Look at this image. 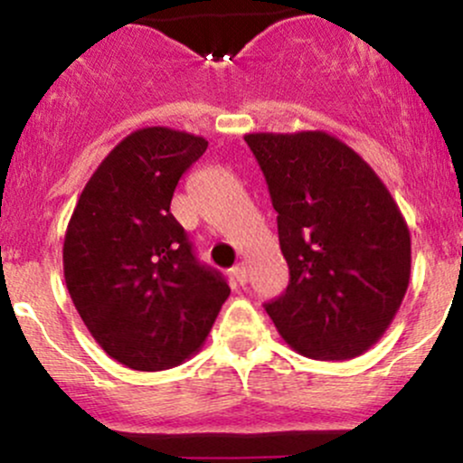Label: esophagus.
Instances as JSON below:
<instances>
[{"mask_svg":"<svg viewBox=\"0 0 463 463\" xmlns=\"http://www.w3.org/2000/svg\"><path fill=\"white\" fill-rule=\"evenodd\" d=\"M231 272H232V279H235L239 285H246L248 283V268L243 263L235 265V268H232Z\"/></svg>","mask_w":463,"mask_h":463,"instance_id":"34e87169","label":"esophagus"}]
</instances>
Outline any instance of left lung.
<instances>
[{
  "instance_id": "8db88e82",
  "label": "left lung",
  "mask_w": 463,
  "mask_h": 463,
  "mask_svg": "<svg viewBox=\"0 0 463 463\" xmlns=\"http://www.w3.org/2000/svg\"><path fill=\"white\" fill-rule=\"evenodd\" d=\"M268 180L289 285L265 305L280 337L320 361L383 337L411 276V235L390 189L324 130L243 137Z\"/></svg>"
}]
</instances>
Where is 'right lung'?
<instances>
[{
  "instance_id": "1",
  "label": "right lung",
  "mask_w": 463,
  "mask_h": 463,
  "mask_svg": "<svg viewBox=\"0 0 463 463\" xmlns=\"http://www.w3.org/2000/svg\"><path fill=\"white\" fill-rule=\"evenodd\" d=\"M209 147L167 126L130 132L84 184L62 243L65 283L84 326L132 370L176 368L204 346L226 280L195 261L169 211L180 176Z\"/></svg>"
}]
</instances>
